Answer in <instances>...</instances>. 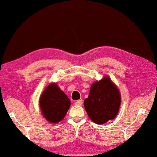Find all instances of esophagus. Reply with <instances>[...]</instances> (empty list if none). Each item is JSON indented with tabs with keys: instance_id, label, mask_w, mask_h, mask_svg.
Wrapping results in <instances>:
<instances>
[{
	"instance_id": "esophagus-1",
	"label": "esophagus",
	"mask_w": 157,
	"mask_h": 157,
	"mask_svg": "<svg viewBox=\"0 0 157 157\" xmlns=\"http://www.w3.org/2000/svg\"><path fill=\"white\" fill-rule=\"evenodd\" d=\"M82 104H83V102H82V100H76V102H75V105H78V106L82 105Z\"/></svg>"
}]
</instances>
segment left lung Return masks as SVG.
I'll use <instances>...</instances> for the list:
<instances>
[{"label": "left lung", "mask_w": 157, "mask_h": 157, "mask_svg": "<svg viewBox=\"0 0 157 157\" xmlns=\"http://www.w3.org/2000/svg\"><path fill=\"white\" fill-rule=\"evenodd\" d=\"M121 94L117 86L108 76L92 84L84 107L90 119L103 124L117 117L121 105Z\"/></svg>", "instance_id": "obj_1"}]
</instances>
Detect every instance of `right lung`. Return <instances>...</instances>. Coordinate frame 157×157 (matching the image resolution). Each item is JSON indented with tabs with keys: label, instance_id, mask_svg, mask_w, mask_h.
Wrapping results in <instances>:
<instances>
[{
	"label": "right lung",
	"instance_id": "right-lung-1",
	"mask_svg": "<svg viewBox=\"0 0 157 157\" xmlns=\"http://www.w3.org/2000/svg\"><path fill=\"white\" fill-rule=\"evenodd\" d=\"M39 105L45 119L50 123L56 124L64 119L71 102L57 83H52L43 92Z\"/></svg>",
	"mask_w": 157,
	"mask_h": 157
}]
</instances>
